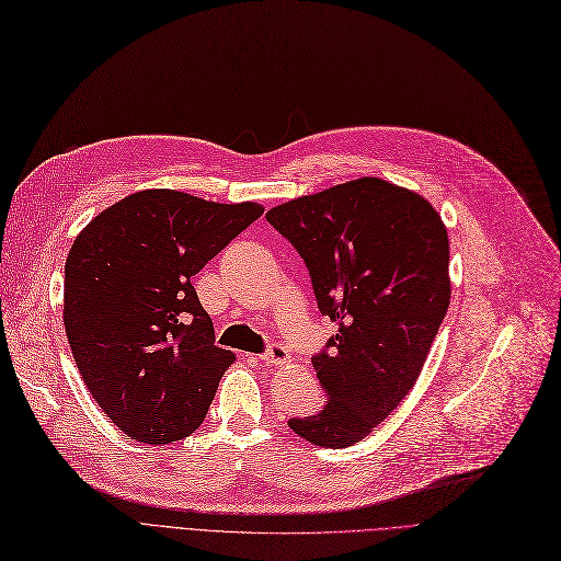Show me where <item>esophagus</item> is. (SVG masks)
Returning a JSON list of instances; mask_svg holds the SVG:
<instances>
[{"mask_svg":"<svg viewBox=\"0 0 561 561\" xmlns=\"http://www.w3.org/2000/svg\"><path fill=\"white\" fill-rule=\"evenodd\" d=\"M288 358H291L288 356V348L282 344H270L265 354L261 356V360L265 365H284V363H288Z\"/></svg>","mask_w":561,"mask_h":561,"instance_id":"1","label":"esophagus"}]
</instances>
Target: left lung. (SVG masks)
<instances>
[{"instance_id": "1", "label": "left lung", "mask_w": 561, "mask_h": 561, "mask_svg": "<svg viewBox=\"0 0 561 561\" xmlns=\"http://www.w3.org/2000/svg\"><path fill=\"white\" fill-rule=\"evenodd\" d=\"M302 256L321 314L337 323L312 358L328 404L288 427L346 448L388 419L416 383L450 302L448 233L416 192L358 178L267 210Z\"/></svg>"}]
</instances>
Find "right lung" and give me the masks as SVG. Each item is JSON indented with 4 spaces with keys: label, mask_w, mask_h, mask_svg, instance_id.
I'll use <instances>...</instances> for the list:
<instances>
[{
    "label": "right lung",
    "mask_w": 561,
    "mask_h": 561,
    "mask_svg": "<svg viewBox=\"0 0 561 561\" xmlns=\"http://www.w3.org/2000/svg\"><path fill=\"white\" fill-rule=\"evenodd\" d=\"M263 215L145 190L96 215L65 265V328L80 377L127 437L171 444L210 409L233 351L215 344L192 277Z\"/></svg>",
    "instance_id": "obj_1"
}]
</instances>
